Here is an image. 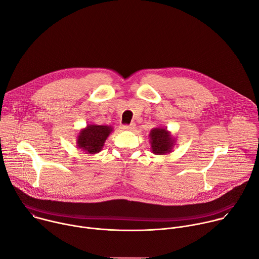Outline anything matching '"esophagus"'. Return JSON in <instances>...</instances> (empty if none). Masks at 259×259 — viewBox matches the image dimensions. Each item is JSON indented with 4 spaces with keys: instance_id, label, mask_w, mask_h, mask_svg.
Listing matches in <instances>:
<instances>
[{
    "instance_id": "obj_1",
    "label": "esophagus",
    "mask_w": 259,
    "mask_h": 259,
    "mask_svg": "<svg viewBox=\"0 0 259 259\" xmlns=\"http://www.w3.org/2000/svg\"><path fill=\"white\" fill-rule=\"evenodd\" d=\"M122 129L123 130H129V131H132L135 129V124H130V125H123L122 126Z\"/></svg>"
}]
</instances>
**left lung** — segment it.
<instances>
[{
  "mask_svg": "<svg viewBox=\"0 0 259 259\" xmlns=\"http://www.w3.org/2000/svg\"><path fill=\"white\" fill-rule=\"evenodd\" d=\"M150 143L152 153L155 155H168L173 151L176 138L172 136L167 128H153L150 133Z\"/></svg>",
  "mask_w": 259,
  "mask_h": 259,
  "instance_id": "1",
  "label": "left lung"
}]
</instances>
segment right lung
I'll return each mask as SVG.
<instances>
[{"mask_svg":"<svg viewBox=\"0 0 259 259\" xmlns=\"http://www.w3.org/2000/svg\"><path fill=\"white\" fill-rule=\"evenodd\" d=\"M112 132V126L88 124L80 130L77 136V145L85 154L95 155L101 152L105 140Z\"/></svg>","mask_w":259,"mask_h":259,"instance_id":"right-lung-1","label":"right lung"}]
</instances>
